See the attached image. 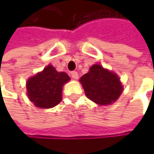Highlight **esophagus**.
Segmentation results:
<instances>
[{
  "label": "esophagus",
  "instance_id": "esophagus-1",
  "mask_svg": "<svg viewBox=\"0 0 154 154\" xmlns=\"http://www.w3.org/2000/svg\"><path fill=\"white\" fill-rule=\"evenodd\" d=\"M70 75H71L72 78H74V79H77V78H78V73H77V71H72V72H70Z\"/></svg>",
  "mask_w": 154,
  "mask_h": 154
}]
</instances>
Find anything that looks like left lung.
I'll use <instances>...</instances> for the list:
<instances>
[{
	"instance_id": "obj_1",
	"label": "left lung",
	"mask_w": 154,
	"mask_h": 154,
	"mask_svg": "<svg viewBox=\"0 0 154 154\" xmlns=\"http://www.w3.org/2000/svg\"><path fill=\"white\" fill-rule=\"evenodd\" d=\"M88 99L100 105H109L118 100L123 86L118 76L99 64L90 68L79 80Z\"/></svg>"
}]
</instances>
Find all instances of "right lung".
I'll use <instances>...</instances> for the list:
<instances>
[{
  "mask_svg": "<svg viewBox=\"0 0 154 154\" xmlns=\"http://www.w3.org/2000/svg\"><path fill=\"white\" fill-rule=\"evenodd\" d=\"M70 78L65 72H58L49 65L40 73L28 79L27 95L37 107L49 109L61 101L62 86Z\"/></svg>",
  "mask_w": 154,
  "mask_h": 154,
  "instance_id": "1",
  "label": "right lung"
}]
</instances>
